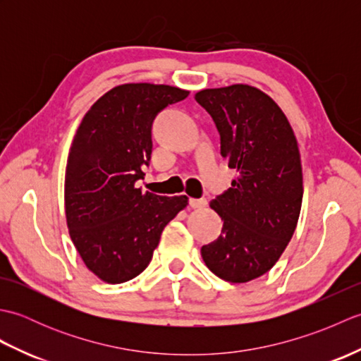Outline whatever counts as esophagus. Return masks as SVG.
<instances>
[{
    "label": "esophagus",
    "instance_id": "34e87169",
    "mask_svg": "<svg viewBox=\"0 0 361 361\" xmlns=\"http://www.w3.org/2000/svg\"><path fill=\"white\" fill-rule=\"evenodd\" d=\"M208 204L206 198H189V206L190 208H204Z\"/></svg>",
    "mask_w": 361,
    "mask_h": 361
}]
</instances>
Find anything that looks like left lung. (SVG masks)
<instances>
[{
  "instance_id": "obj_1",
  "label": "left lung",
  "mask_w": 361,
  "mask_h": 361,
  "mask_svg": "<svg viewBox=\"0 0 361 361\" xmlns=\"http://www.w3.org/2000/svg\"><path fill=\"white\" fill-rule=\"evenodd\" d=\"M195 101L220 133V153L237 178L211 208L224 220L217 240L202 247L206 267L243 283L270 271L293 235L302 204V167L286 114L256 87L202 90Z\"/></svg>"
}]
</instances>
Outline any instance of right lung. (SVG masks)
<instances>
[{
  "mask_svg": "<svg viewBox=\"0 0 361 361\" xmlns=\"http://www.w3.org/2000/svg\"><path fill=\"white\" fill-rule=\"evenodd\" d=\"M189 91L124 83L83 116L68 155L65 214L71 240L91 273L109 283L136 278L150 264L161 233L188 197L142 192L135 183L152 155V124Z\"/></svg>",
  "mask_w": 361,
  "mask_h": 361,
  "instance_id": "right-lung-1",
  "label": "right lung"
}]
</instances>
